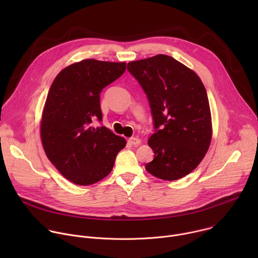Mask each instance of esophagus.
Segmentation results:
<instances>
[{
    "label": "esophagus",
    "instance_id": "obj_1",
    "mask_svg": "<svg viewBox=\"0 0 258 258\" xmlns=\"http://www.w3.org/2000/svg\"><path fill=\"white\" fill-rule=\"evenodd\" d=\"M127 143H128L130 145L137 146V145H139V144L141 143V140L138 139V138H130V139L127 140Z\"/></svg>",
    "mask_w": 258,
    "mask_h": 258
}]
</instances>
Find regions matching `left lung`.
<instances>
[{"label": "left lung", "instance_id": "8db88e82", "mask_svg": "<svg viewBox=\"0 0 258 258\" xmlns=\"http://www.w3.org/2000/svg\"><path fill=\"white\" fill-rule=\"evenodd\" d=\"M127 70L148 98L155 133L148 145L154 159L146 164L152 175L175 180L193 171L211 142L207 93L196 73L167 55L127 63Z\"/></svg>", "mask_w": 258, "mask_h": 258}]
</instances>
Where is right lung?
I'll use <instances>...</instances> for the list:
<instances>
[{"label":"right lung","instance_id":"right-lung-1","mask_svg":"<svg viewBox=\"0 0 258 258\" xmlns=\"http://www.w3.org/2000/svg\"><path fill=\"white\" fill-rule=\"evenodd\" d=\"M124 62L86 59L73 63L54 80L41 122L45 153L59 172L80 186L95 183L112 170L126 141L105 126L100 93L120 78Z\"/></svg>","mask_w":258,"mask_h":258}]
</instances>
